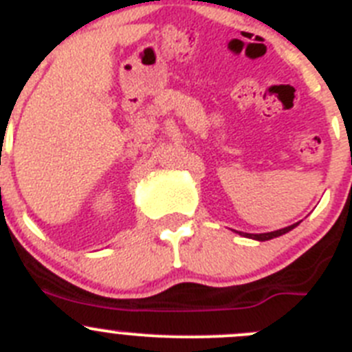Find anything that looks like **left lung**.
<instances>
[{
  "mask_svg": "<svg viewBox=\"0 0 352 352\" xmlns=\"http://www.w3.org/2000/svg\"><path fill=\"white\" fill-rule=\"evenodd\" d=\"M296 226H298V223L291 224V226H287V228H283V230L270 231V233H261V235H251V233H240V235L247 236V239H254V240H261V242H265V240H270V239H275V236L284 235V233H287V231H291L293 228H296Z\"/></svg>",
  "mask_w": 352,
  "mask_h": 352,
  "instance_id": "obj_1",
  "label": "left lung"
}]
</instances>
